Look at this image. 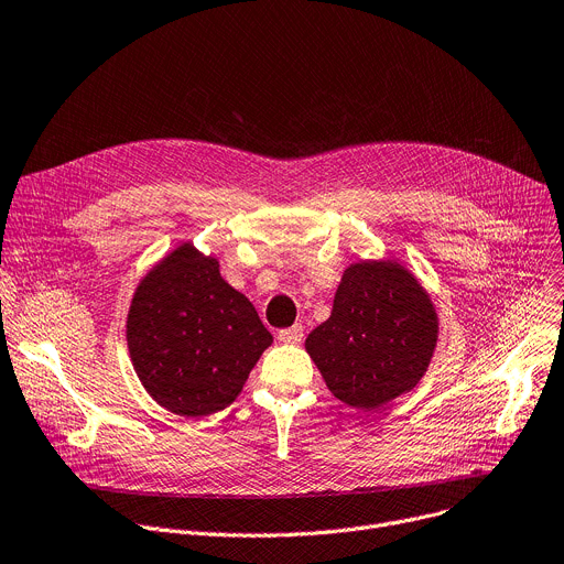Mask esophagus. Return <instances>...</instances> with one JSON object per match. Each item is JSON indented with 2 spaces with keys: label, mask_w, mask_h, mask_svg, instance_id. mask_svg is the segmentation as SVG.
Wrapping results in <instances>:
<instances>
[{
  "label": "esophagus",
  "mask_w": 564,
  "mask_h": 564,
  "mask_svg": "<svg viewBox=\"0 0 564 564\" xmlns=\"http://www.w3.org/2000/svg\"><path fill=\"white\" fill-rule=\"evenodd\" d=\"M302 336H305V329H302V325H293V327H286V329H280V332H278V338H280L282 343H289V345L300 343Z\"/></svg>",
  "instance_id": "obj_1"
}]
</instances>
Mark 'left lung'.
I'll use <instances>...</instances> for the list:
<instances>
[{
	"label": "left lung",
	"mask_w": 564,
	"mask_h": 564,
	"mask_svg": "<svg viewBox=\"0 0 564 564\" xmlns=\"http://www.w3.org/2000/svg\"><path fill=\"white\" fill-rule=\"evenodd\" d=\"M438 340L436 307L393 259L345 269L332 316L305 340L334 398L375 411L413 391Z\"/></svg>",
	"instance_id": "obj_1"
}]
</instances>
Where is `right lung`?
Returning a JSON list of instances; mask_svg holds the SVG:
<instances>
[{"label": "right lung", "instance_id": "1", "mask_svg": "<svg viewBox=\"0 0 564 564\" xmlns=\"http://www.w3.org/2000/svg\"><path fill=\"white\" fill-rule=\"evenodd\" d=\"M126 340L147 393L171 413L200 417L237 400L273 336L216 257L183 243L135 289Z\"/></svg>", "mask_w": 564, "mask_h": 564}]
</instances>
